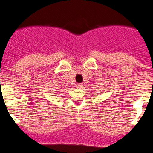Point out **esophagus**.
<instances>
[{"label":"esophagus","mask_w":153,"mask_h":153,"mask_svg":"<svg viewBox=\"0 0 153 153\" xmlns=\"http://www.w3.org/2000/svg\"><path fill=\"white\" fill-rule=\"evenodd\" d=\"M76 87H77V88H82L83 85L81 84V83H79V84L76 85Z\"/></svg>","instance_id":"34e87169"}]
</instances>
